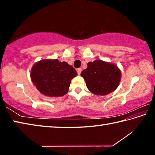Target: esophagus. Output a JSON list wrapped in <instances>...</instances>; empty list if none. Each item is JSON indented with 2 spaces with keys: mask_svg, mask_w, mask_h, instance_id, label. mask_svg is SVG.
<instances>
[{
  "mask_svg": "<svg viewBox=\"0 0 155 155\" xmlns=\"http://www.w3.org/2000/svg\"><path fill=\"white\" fill-rule=\"evenodd\" d=\"M81 71H82V69H81V68H78V69H77V73H78V75L81 74Z\"/></svg>",
  "mask_w": 155,
  "mask_h": 155,
  "instance_id": "34e87169",
  "label": "esophagus"
}]
</instances>
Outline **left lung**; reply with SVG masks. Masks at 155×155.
<instances>
[{"label": "left lung", "mask_w": 155, "mask_h": 155, "mask_svg": "<svg viewBox=\"0 0 155 155\" xmlns=\"http://www.w3.org/2000/svg\"><path fill=\"white\" fill-rule=\"evenodd\" d=\"M89 90L95 95L104 96L116 90L121 80V71L114 64L97 59L89 62L81 73Z\"/></svg>", "instance_id": "obj_1"}]
</instances>
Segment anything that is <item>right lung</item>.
Segmentation results:
<instances>
[{
    "instance_id": "add662e5",
    "label": "right lung",
    "mask_w": 155,
    "mask_h": 155,
    "mask_svg": "<svg viewBox=\"0 0 155 155\" xmlns=\"http://www.w3.org/2000/svg\"><path fill=\"white\" fill-rule=\"evenodd\" d=\"M31 79L37 90L44 96H64L69 90L71 80L77 72L68 63L58 59H42L31 68Z\"/></svg>"
}]
</instances>
